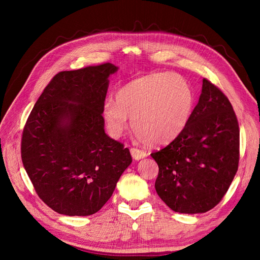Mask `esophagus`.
<instances>
[{
    "label": "esophagus",
    "instance_id": "obj_1",
    "mask_svg": "<svg viewBox=\"0 0 260 260\" xmlns=\"http://www.w3.org/2000/svg\"><path fill=\"white\" fill-rule=\"evenodd\" d=\"M130 152H131L132 157L136 160L142 159V158H144V157H146V153L143 151V149H139L137 147H131L130 148Z\"/></svg>",
    "mask_w": 260,
    "mask_h": 260
}]
</instances>
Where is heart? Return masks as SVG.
<instances>
[{"label": "heart", "mask_w": 260, "mask_h": 260, "mask_svg": "<svg viewBox=\"0 0 260 260\" xmlns=\"http://www.w3.org/2000/svg\"><path fill=\"white\" fill-rule=\"evenodd\" d=\"M194 104L191 86L169 73L138 78L122 85L115 101L106 102L103 118L113 138H120L131 127L151 145L166 144L177 138L190 119Z\"/></svg>", "instance_id": "b5f03b06"}]
</instances>
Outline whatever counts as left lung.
I'll list each match as a JSON object with an SVG mask.
<instances>
[{
  "label": "left lung",
  "mask_w": 260,
  "mask_h": 260,
  "mask_svg": "<svg viewBox=\"0 0 260 260\" xmlns=\"http://www.w3.org/2000/svg\"><path fill=\"white\" fill-rule=\"evenodd\" d=\"M151 156L159 168L156 192L169 208L181 214L214 208L230 187L240 160V128L229 99L204 79L182 132Z\"/></svg>",
  "instance_id": "obj_1"
}]
</instances>
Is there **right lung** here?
Here are the masks:
<instances>
[{
    "label": "right lung",
    "instance_id": "right-lung-1",
    "mask_svg": "<svg viewBox=\"0 0 260 260\" xmlns=\"http://www.w3.org/2000/svg\"><path fill=\"white\" fill-rule=\"evenodd\" d=\"M111 62L60 72L23 127L21 160L35 190L60 215L90 216L111 199L132 162L129 148L104 131Z\"/></svg>",
    "mask_w": 260,
    "mask_h": 260
}]
</instances>
